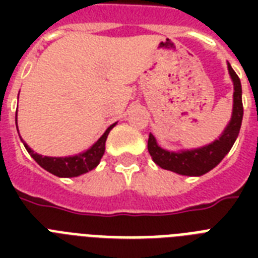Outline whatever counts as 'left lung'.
<instances>
[{
	"mask_svg": "<svg viewBox=\"0 0 258 258\" xmlns=\"http://www.w3.org/2000/svg\"><path fill=\"white\" fill-rule=\"evenodd\" d=\"M228 70L233 80V86H234L233 112L232 119L226 125V128L224 130L222 135L213 143L200 147V149L174 153V151H167V150L159 147L157 139L154 138L153 134H150L147 149H149L153 161L159 167L174 171L180 175L200 176L214 169L224 159L225 155L230 151L238 134H240L244 107H242V88H241L240 78L237 76L229 62Z\"/></svg>",
	"mask_w": 258,
	"mask_h": 258,
	"instance_id": "obj_1",
	"label": "left lung"
}]
</instances>
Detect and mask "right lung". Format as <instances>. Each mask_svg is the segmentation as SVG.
<instances>
[{
  "instance_id": "add662e5",
  "label": "right lung",
  "mask_w": 258,
  "mask_h": 258,
  "mask_svg": "<svg viewBox=\"0 0 258 258\" xmlns=\"http://www.w3.org/2000/svg\"><path fill=\"white\" fill-rule=\"evenodd\" d=\"M115 124L116 123L109 125L108 128L105 130V133L87 151H83V153L74 155V157H42L40 154L34 153L22 139L21 142L25 146L26 151L30 154V157L33 158L42 169L49 171L53 175L60 176V178H72V176L86 174L99 165V162L104 154L107 137H108L109 131L115 127ZM16 127H17V112H16Z\"/></svg>"
}]
</instances>
